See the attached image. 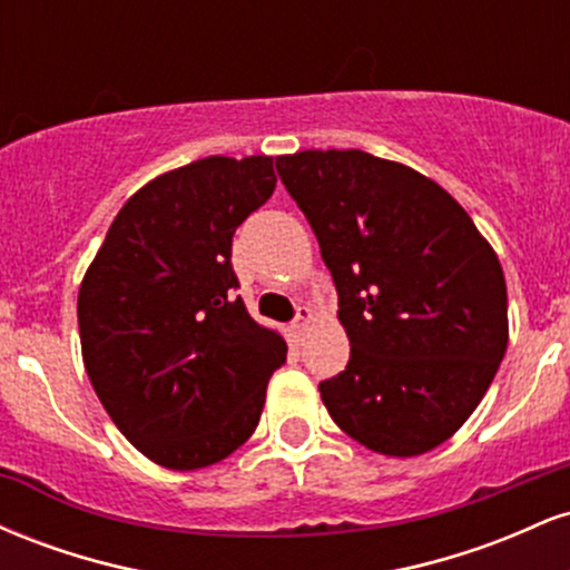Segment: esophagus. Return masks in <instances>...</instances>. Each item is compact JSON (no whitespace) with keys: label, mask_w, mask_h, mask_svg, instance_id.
Listing matches in <instances>:
<instances>
[{"label":"esophagus","mask_w":570,"mask_h":570,"mask_svg":"<svg viewBox=\"0 0 570 570\" xmlns=\"http://www.w3.org/2000/svg\"><path fill=\"white\" fill-rule=\"evenodd\" d=\"M311 322H313V311L307 305H299L297 316H294V322H292V332H294V335H303Z\"/></svg>","instance_id":"1"}]
</instances>
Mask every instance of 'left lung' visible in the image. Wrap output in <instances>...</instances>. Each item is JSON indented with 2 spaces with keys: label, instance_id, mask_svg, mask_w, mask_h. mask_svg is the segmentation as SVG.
I'll return each mask as SVG.
<instances>
[{
  "label": "left lung",
  "instance_id": "1",
  "mask_svg": "<svg viewBox=\"0 0 570 570\" xmlns=\"http://www.w3.org/2000/svg\"><path fill=\"white\" fill-rule=\"evenodd\" d=\"M276 171L337 289L351 340L318 383L364 448L410 458L472 415L507 353V281L472 217L436 181L362 149H305Z\"/></svg>",
  "mask_w": 570,
  "mask_h": 570
}]
</instances>
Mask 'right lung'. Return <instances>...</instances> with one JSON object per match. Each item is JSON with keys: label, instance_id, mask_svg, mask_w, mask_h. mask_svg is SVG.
Masks as SVG:
<instances>
[{"label": "right lung", "instance_id": "obj_1", "mask_svg": "<svg viewBox=\"0 0 570 570\" xmlns=\"http://www.w3.org/2000/svg\"><path fill=\"white\" fill-rule=\"evenodd\" d=\"M276 189L273 158H203L120 208L77 297L85 370L136 450L200 469L257 429L286 343L235 294L233 235Z\"/></svg>", "mask_w": 570, "mask_h": 570}]
</instances>
